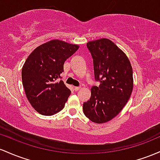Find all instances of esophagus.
<instances>
[{"instance_id": "34e87169", "label": "esophagus", "mask_w": 160, "mask_h": 160, "mask_svg": "<svg viewBox=\"0 0 160 160\" xmlns=\"http://www.w3.org/2000/svg\"><path fill=\"white\" fill-rule=\"evenodd\" d=\"M81 89V87H75L74 88V90L75 91H78V90H80Z\"/></svg>"}]
</instances>
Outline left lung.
Listing matches in <instances>:
<instances>
[{
    "instance_id": "8db88e82",
    "label": "left lung",
    "mask_w": 160,
    "mask_h": 160,
    "mask_svg": "<svg viewBox=\"0 0 160 160\" xmlns=\"http://www.w3.org/2000/svg\"><path fill=\"white\" fill-rule=\"evenodd\" d=\"M100 85L91 88L83 103L84 113L93 122L110 121L121 112L133 90V71L128 57L112 41L101 38L87 43Z\"/></svg>"
}]
</instances>
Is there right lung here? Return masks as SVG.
<instances>
[{
  "mask_svg": "<svg viewBox=\"0 0 160 160\" xmlns=\"http://www.w3.org/2000/svg\"><path fill=\"white\" fill-rule=\"evenodd\" d=\"M79 46L51 40L35 48L22 69L25 93L32 107L44 116H52L63 109L71 91L59 81L63 64Z\"/></svg>",
  "mask_w": 160,
  "mask_h": 160,
  "instance_id": "add662e5",
  "label": "right lung"
}]
</instances>
